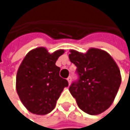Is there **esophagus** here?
Segmentation results:
<instances>
[{
  "label": "esophagus",
  "instance_id": "obj_1",
  "mask_svg": "<svg viewBox=\"0 0 130 130\" xmlns=\"http://www.w3.org/2000/svg\"><path fill=\"white\" fill-rule=\"evenodd\" d=\"M67 80H68V84L70 85V84H71V77H68L67 78Z\"/></svg>",
  "mask_w": 130,
  "mask_h": 130
}]
</instances>
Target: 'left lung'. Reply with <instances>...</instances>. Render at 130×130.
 <instances>
[{"instance_id": "left-lung-1", "label": "left lung", "mask_w": 130, "mask_h": 130, "mask_svg": "<svg viewBox=\"0 0 130 130\" xmlns=\"http://www.w3.org/2000/svg\"><path fill=\"white\" fill-rule=\"evenodd\" d=\"M70 61L77 66L79 80L69 87L78 107L84 112L99 115L113 103L121 83L120 69L106 51L90 48L87 53L70 50Z\"/></svg>"}]
</instances>
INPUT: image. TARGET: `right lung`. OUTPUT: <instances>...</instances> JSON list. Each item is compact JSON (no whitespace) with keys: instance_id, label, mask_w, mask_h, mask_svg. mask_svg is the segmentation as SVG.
<instances>
[{"instance_id":"obj_1","label":"right lung","mask_w":130,"mask_h":130,"mask_svg":"<svg viewBox=\"0 0 130 130\" xmlns=\"http://www.w3.org/2000/svg\"><path fill=\"white\" fill-rule=\"evenodd\" d=\"M65 53L58 50L50 53L46 48L38 47L29 51L20 64L15 80L18 95L28 111L38 115L52 111L67 80L59 76L60 68L56 65Z\"/></svg>"}]
</instances>
